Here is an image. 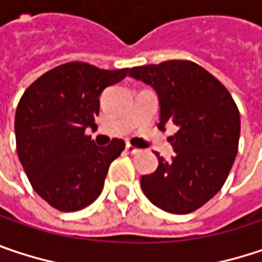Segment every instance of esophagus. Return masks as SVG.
I'll return each mask as SVG.
<instances>
[{"label":"esophagus","mask_w":262,"mask_h":262,"mask_svg":"<svg viewBox=\"0 0 262 262\" xmlns=\"http://www.w3.org/2000/svg\"><path fill=\"white\" fill-rule=\"evenodd\" d=\"M126 151H127L129 155H138L141 150H139V148H136V147H133V145H130V144H127V145H126Z\"/></svg>","instance_id":"obj_1"}]
</instances>
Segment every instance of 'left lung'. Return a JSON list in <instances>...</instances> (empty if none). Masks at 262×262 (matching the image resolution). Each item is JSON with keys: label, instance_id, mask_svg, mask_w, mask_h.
I'll return each mask as SVG.
<instances>
[{"label": "left lung", "instance_id": "left-lung-1", "mask_svg": "<svg viewBox=\"0 0 262 262\" xmlns=\"http://www.w3.org/2000/svg\"><path fill=\"white\" fill-rule=\"evenodd\" d=\"M129 75L157 93L159 127L166 123L179 126L169 138L176 156L166 162L156 153L159 166L141 177L142 192L168 213H192L221 190L235 160L240 138L237 105L222 83L192 61L133 67Z\"/></svg>", "mask_w": 262, "mask_h": 262}]
</instances>
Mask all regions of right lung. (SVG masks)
Here are the masks:
<instances>
[{
  "mask_svg": "<svg viewBox=\"0 0 262 262\" xmlns=\"http://www.w3.org/2000/svg\"><path fill=\"white\" fill-rule=\"evenodd\" d=\"M129 69L103 70L86 62H66L31 83L14 117L16 150L33 189L60 211H78L102 193L109 165L126 144L112 139L97 147L100 94L126 78Z\"/></svg>",
  "mask_w": 262,
  "mask_h": 262,
  "instance_id": "add662e5",
  "label": "right lung"
}]
</instances>
